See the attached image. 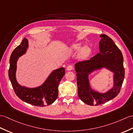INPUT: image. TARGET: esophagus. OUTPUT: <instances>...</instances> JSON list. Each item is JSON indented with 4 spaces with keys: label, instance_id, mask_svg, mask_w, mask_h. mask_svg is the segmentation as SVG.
Segmentation results:
<instances>
[{
    "label": "esophagus",
    "instance_id": "34e87169",
    "mask_svg": "<svg viewBox=\"0 0 133 133\" xmlns=\"http://www.w3.org/2000/svg\"><path fill=\"white\" fill-rule=\"evenodd\" d=\"M72 69H73V66H72V65L68 66L67 67V68H66V70H67V71H71V70H72Z\"/></svg>",
    "mask_w": 133,
    "mask_h": 133
}]
</instances>
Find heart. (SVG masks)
Segmentation results:
<instances>
[{"label": "heart", "mask_w": 133, "mask_h": 133, "mask_svg": "<svg viewBox=\"0 0 133 133\" xmlns=\"http://www.w3.org/2000/svg\"><path fill=\"white\" fill-rule=\"evenodd\" d=\"M79 50L80 51L78 57L81 59H85L89 56L91 54V49L88 47L83 48L82 49V45L80 44H75L70 46L69 50L70 52H76L78 51Z\"/></svg>", "instance_id": "b5f03b06"}]
</instances>
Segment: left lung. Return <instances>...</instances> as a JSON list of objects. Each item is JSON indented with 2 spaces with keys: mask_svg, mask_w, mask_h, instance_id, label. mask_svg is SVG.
Returning a JSON list of instances; mask_svg holds the SVG:
<instances>
[{
  "mask_svg": "<svg viewBox=\"0 0 133 133\" xmlns=\"http://www.w3.org/2000/svg\"><path fill=\"white\" fill-rule=\"evenodd\" d=\"M100 37L99 52L88 61L75 64L78 96L89 105L103 104L116 97L119 93L125 77L121 51L109 36L103 34ZM104 68L114 74V86L105 92H100L91 87L89 75Z\"/></svg>",
  "mask_w": 133,
  "mask_h": 133,
  "instance_id": "left-lung-1",
  "label": "left lung"
}]
</instances>
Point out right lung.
<instances>
[{"label": "right lung", "mask_w": 133, "mask_h": 133, "mask_svg": "<svg viewBox=\"0 0 133 133\" xmlns=\"http://www.w3.org/2000/svg\"><path fill=\"white\" fill-rule=\"evenodd\" d=\"M29 47L28 41L24 38L20 45L12 51L10 59L9 78L15 94L21 100L38 107H46L56 100L58 96V85L65 74L64 67L54 70L49 74L43 84L38 87L30 88L18 84L16 72L18 58L26 53Z\"/></svg>", "instance_id": "add662e5"}]
</instances>
